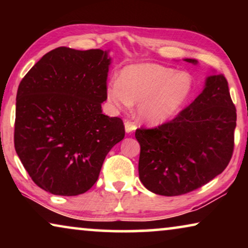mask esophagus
<instances>
[{"label":"esophagus","instance_id":"esophagus-1","mask_svg":"<svg viewBox=\"0 0 248 248\" xmlns=\"http://www.w3.org/2000/svg\"><path fill=\"white\" fill-rule=\"evenodd\" d=\"M124 126H125V132H126V133H132V132L137 130V126H135L132 122H128V121L125 122Z\"/></svg>","mask_w":248,"mask_h":248}]
</instances>
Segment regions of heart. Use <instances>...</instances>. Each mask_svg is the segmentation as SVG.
<instances>
[{"label": "heart", "mask_w": 248, "mask_h": 248, "mask_svg": "<svg viewBox=\"0 0 248 248\" xmlns=\"http://www.w3.org/2000/svg\"><path fill=\"white\" fill-rule=\"evenodd\" d=\"M193 90L192 77L184 71L155 63L124 67L118 80L106 87L107 101L116 111L137 105V116L143 123L164 124L177 115Z\"/></svg>", "instance_id": "1"}]
</instances>
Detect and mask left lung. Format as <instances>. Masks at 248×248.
Wrapping results in <instances>:
<instances>
[{
    "label": "left lung",
    "mask_w": 248,
    "mask_h": 248,
    "mask_svg": "<svg viewBox=\"0 0 248 248\" xmlns=\"http://www.w3.org/2000/svg\"><path fill=\"white\" fill-rule=\"evenodd\" d=\"M184 61L196 65L194 59ZM236 108L222 74L206 77L202 93L159 127L139 128V177L155 194L194 191L225 170L233 150Z\"/></svg>",
    "instance_id": "obj_1"
}]
</instances>
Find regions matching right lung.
<instances>
[{
	"instance_id": "add662e5",
	"label": "right lung",
	"mask_w": 248,
	"mask_h": 248,
	"mask_svg": "<svg viewBox=\"0 0 248 248\" xmlns=\"http://www.w3.org/2000/svg\"><path fill=\"white\" fill-rule=\"evenodd\" d=\"M109 50L59 47L19 84L15 148L36 185L74 196L93 187L110 149L124 139L123 121L103 114Z\"/></svg>"
}]
</instances>
